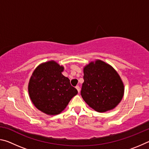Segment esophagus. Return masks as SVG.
<instances>
[{
	"label": "esophagus",
	"instance_id": "34e87169",
	"mask_svg": "<svg viewBox=\"0 0 149 149\" xmlns=\"http://www.w3.org/2000/svg\"><path fill=\"white\" fill-rule=\"evenodd\" d=\"M75 88H76V89H77L78 93H79L80 92V87H79V85H77V86L75 87Z\"/></svg>",
	"mask_w": 149,
	"mask_h": 149
}]
</instances>
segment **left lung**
<instances>
[{
  "label": "left lung",
  "mask_w": 149,
  "mask_h": 149,
  "mask_svg": "<svg viewBox=\"0 0 149 149\" xmlns=\"http://www.w3.org/2000/svg\"><path fill=\"white\" fill-rule=\"evenodd\" d=\"M84 73L81 95L91 108L104 112L119 104L124 93V85L110 65L97 60L85 66Z\"/></svg>",
  "instance_id": "8db88e82"
}]
</instances>
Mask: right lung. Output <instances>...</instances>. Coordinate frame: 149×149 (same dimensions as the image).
<instances>
[{
	"label": "right lung",
	"mask_w": 149,
	"mask_h": 149,
	"mask_svg": "<svg viewBox=\"0 0 149 149\" xmlns=\"http://www.w3.org/2000/svg\"><path fill=\"white\" fill-rule=\"evenodd\" d=\"M64 67L53 60L37 66L29 79V95L37 109L49 115L64 110L77 90L62 72Z\"/></svg>",
	"instance_id": "add662e5"
}]
</instances>
